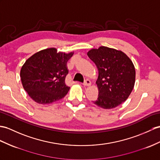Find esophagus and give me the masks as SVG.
<instances>
[{
    "instance_id": "1",
    "label": "esophagus",
    "mask_w": 160,
    "mask_h": 160,
    "mask_svg": "<svg viewBox=\"0 0 160 160\" xmlns=\"http://www.w3.org/2000/svg\"><path fill=\"white\" fill-rule=\"evenodd\" d=\"M83 85H84V86H89V85H91V81L89 79H86L83 82Z\"/></svg>"
}]
</instances>
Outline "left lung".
Returning <instances> with one entry per match:
<instances>
[{
  "label": "left lung",
  "instance_id": "8db88e82",
  "mask_svg": "<svg viewBox=\"0 0 160 160\" xmlns=\"http://www.w3.org/2000/svg\"><path fill=\"white\" fill-rule=\"evenodd\" d=\"M88 56L98 71V96L93 102L111 109L125 102L135 83V68L130 58L122 51L104 46L89 50Z\"/></svg>",
  "mask_w": 160,
  "mask_h": 160
}]
</instances>
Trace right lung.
Here are the masks:
<instances>
[{
  "label": "right lung",
  "instance_id": "obj_1",
  "mask_svg": "<svg viewBox=\"0 0 160 160\" xmlns=\"http://www.w3.org/2000/svg\"><path fill=\"white\" fill-rule=\"evenodd\" d=\"M73 52H57L48 48L34 53L26 61L20 71L25 91L38 104H50L67 94L70 87L65 84L68 73L67 64Z\"/></svg>",
  "mask_w": 160,
  "mask_h": 160
}]
</instances>
